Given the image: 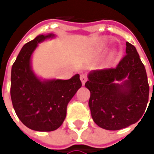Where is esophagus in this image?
<instances>
[{"label": "esophagus", "mask_w": 154, "mask_h": 154, "mask_svg": "<svg viewBox=\"0 0 154 154\" xmlns=\"http://www.w3.org/2000/svg\"><path fill=\"white\" fill-rule=\"evenodd\" d=\"M80 79L81 82H82V84H85V82H87V76L84 75V74H82L80 76Z\"/></svg>", "instance_id": "1"}]
</instances>
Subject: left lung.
Masks as SVG:
<instances>
[{
	"label": "left lung",
	"instance_id": "1",
	"mask_svg": "<svg viewBox=\"0 0 154 154\" xmlns=\"http://www.w3.org/2000/svg\"><path fill=\"white\" fill-rule=\"evenodd\" d=\"M126 53L115 68L91 72L85 83L91 93L88 105L92 119L104 129L119 130L137 122L148 104L144 65L135 47L128 42Z\"/></svg>",
	"mask_w": 154,
	"mask_h": 154
}]
</instances>
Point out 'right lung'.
<instances>
[{
    "label": "right lung",
    "instance_id": "right-lung-1",
    "mask_svg": "<svg viewBox=\"0 0 154 154\" xmlns=\"http://www.w3.org/2000/svg\"><path fill=\"white\" fill-rule=\"evenodd\" d=\"M53 34L39 35L25 44L12 65L11 97L15 112L30 129L50 132L62 125L66 107L82 87L79 74L69 80L42 81L32 72L31 57L40 42Z\"/></svg>",
    "mask_w": 154,
    "mask_h": 154
}]
</instances>
